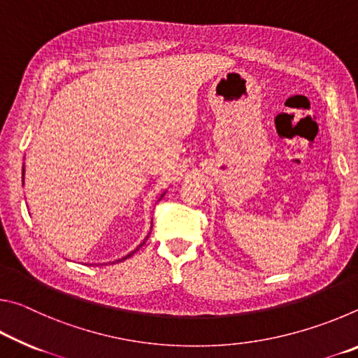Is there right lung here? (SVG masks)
Masks as SVG:
<instances>
[{
  "label": "right lung",
  "mask_w": 358,
  "mask_h": 358,
  "mask_svg": "<svg viewBox=\"0 0 358 358\" xmlns=\"http://www.w3.org/2000/svg\"><path fill=\"white\" fill-rule=\"evenodd\" d=\"M23 173H25V169H23ZM164 194H166V192H162V194H161V197H162V196H164ZM147 238H148V237H147ZM147 238H145V240H147ZM143 243H145V241H143ZM143 243H142V245H143ZM142 245H141V246H142ZM141 246H137L134 251H131V252L128 254V256H124L123 259H120V260H117V262H121V260H124V259H128V257H131V256H132V254H134L136 251H138V248H141Z\"/></svg>",
  "instance_id": "right-lung-1"
}]
</instances>
